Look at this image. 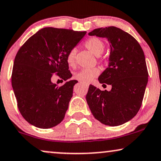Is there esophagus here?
Masks as SVG:
<instances>
[{"instance_id":"esophagus-1","label":"esophagus","mask_w":161,"mask_h":161,"mask_svg":"<svg viewBox=\"0 0 161 161\" xmlns=\"http://www.w3.org/2000/svg\"><path fill=\"white\" fill-rule=\"evenodd\" d=\"M80 83H82L83 85H84L86 87H89V84H88V83H84V82H80Z\"/></svg>"}]
</instances>
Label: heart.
I'll return each instance as SVG.
<instances>
[{
	"label": "heart",
	"instance_id": "heart-1",
	"mask_svg": "<svg viewBox=\"0 0 161 161\" xmlns=\"http://www.w3.org/2000/svg\"><path fill=\"white\" fill-rule=\"evenodd\" d=\"M85 46L88 50L96 56H100L104 51L105 45L102 40L98 38H91L85 42ZM76 48H72L69 51L67 56V62L69 67H73L76 64ZM100 69L98 68L92 69H82L75 74V78L84 83H89L94 78L99 75Z\"/></svg>",
	"mask_w": 161,
	"mask_h": 161
}]
</instances>
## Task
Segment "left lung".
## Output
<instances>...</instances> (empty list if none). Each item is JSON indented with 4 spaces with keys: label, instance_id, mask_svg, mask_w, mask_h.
<instances>
[{
    "label": "left lung",
    "instance_id": "8db88e82",
    "mask_svg": "<svg viewBox=\"0 0 161 161\" xmlns=\"http://www.w3.org/2000/svg\"><path fill=\"white\" fill-rule=\"evenodd\" d=\"M89 35L106 38L110 44L108 67L98 80L112 88L101 91L90 85L86 102L92 115L103 125H121L132 119L142 105L148 82L144 51L133 36L114 26L96 28Z\"/></svg>",
    "mask_w": 161,
    "mask_h": 161
}]
</instances>
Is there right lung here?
<instances>
[{
	"label": "right lung",
	"mask_w": 161,
	"mask_h": 161,
	"mask_svg": "<svg viewBox=\"0 0 161 161\" xmlns=\"http://www.w3.org/2000/svg\"><path fill=\"white\" fill-rule=\"evenodd\" d=\"M86 31L44 28L31 36L15 56L12 85L23 118L39 128L58 125L65 116L78 83L70 80L67 62L69 51L78 45ZM56 73L66 83L58 87L52 82Z\"/></svg>",
	"instance_id": "obj_1"
}]
</instances>
